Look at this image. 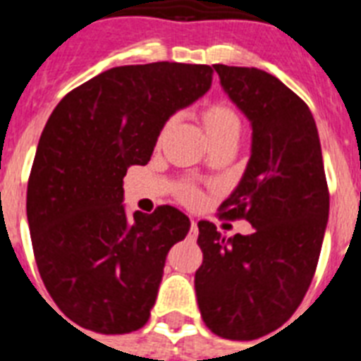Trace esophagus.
I'll use <instances>...</instances> for the list:
<instances>
[{
	"label": "esophagus",
	"mask_w": 361,
	"mask_h": 361,
	"mask_svg": "<svg viewBox=\"0 0 361 361\" xmlns=\"http://www.w3.org/2000/svg\"><path fill=\"white\" fill-rule=\"evenodd\" d=\"M197 236H198V225H197V221L192 219L191 221V231H189V238H191V240H197Z\"/></svg>",
	"instance_id": "34e87169"
}]
</instances>
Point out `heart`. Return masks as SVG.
<instances>
[{"label": "heart", "instance_id": "heart-1", "mask_svg": "<svg viewBox=\"0 0 361 361\" xmlns=\"http://www.w3.org/2000/svg\"><path fill=\"white\" fill-rule=\"evenodd\" d=\"M204 125H206L209 138L219 135H228V133L240 135L241 130L240 118L234 112V109L228 106L226 103H214L212 106H208L206 112H204ZM180 197L187 200V202H192V200H197V191L191 185H185L181 187Z\"/></svg>", "mask_w": 361, "mask_h": 361}]
</instances>
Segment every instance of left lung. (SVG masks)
<instances>
[{
  "label": "left lung",
  "mask_w": 361,
  "mask_h": 361,
  "mask_svg": "<svg viewBox=\"0 0 361 361\" xmlns=\"http://www.w3.org/2000/svg\"><path fill=\"white\" fill-rule=\"evenodd\" d=\"M214 69L252 127L251 159L219 215L249 221L255 231L226 240L200 221L204 260L195 288L209 330L251 341L285 324L302 303L319 264L330 192L307 104L266 71Z\"/></svg>",
  "instance_id": "1"
}]
</instances>
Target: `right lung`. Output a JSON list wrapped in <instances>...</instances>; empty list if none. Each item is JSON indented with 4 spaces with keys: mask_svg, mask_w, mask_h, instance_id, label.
<instances>
[{
    "mask_svg": "<svg viewBox=\"0 0 361 361\" xmlns=\"http://www.w3.org/2000/svg\"><path fill=\"white\" fill-rule=\"evenodd\" d=\"M209 65H123L65 95L48 118L27 181L37 268L61 311L99 334L149 319L170 247L191 221L172 206L127 215L123 176L146 164L164 123L212 86Z\"/></svg>",
    "mask_w": 361,
    "mask_h": 361,
    "instance_id": "obj_1",
    "label": "right lung"
}]
</instances>
